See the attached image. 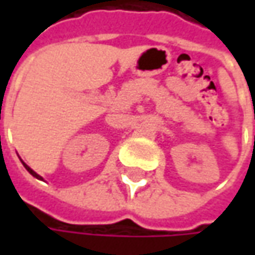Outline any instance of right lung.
<instances>
[{"label": "right lung", "instance_id": "obj_1", "mask_svg": "<svg viewBox=\"0 0 255 255\" xmlns=\"http://www.w3.org/2000/svg\"><path fill=\"white\" fill-rule=\"evenodd\" d=\"M21 162H22V160H21ZM22 164H24V167H25V169H26V170L29 171V173H31V174H32V176H34L35 179H38V180H42V177H41V176H39V174H38V173H36V171L32 170V169H31V167H29V166H28V164H26V163L22 162Z\"/></svg>", "mask_w": 255, "mask_h": 255}]
</instances>
